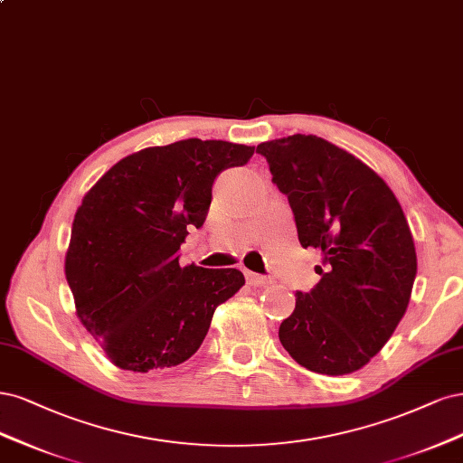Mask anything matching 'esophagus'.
<instances>
[{"instance_id": "obj_1", "label": "esophagus", "mask_w": 463, "mask_h": 463, "mask_svg": "<svg viewBox=\"0 0 463 463\" xmlns=\"http://www.w3.org/2000/svg\"><path fill=\"white\" fill-rule=\"evenodd\" d=\"M246 280H248V285H251V287H265V285H269V282H271L269 277H263V275L251 273V271H246Z\"/></svg>"}]
</instances>
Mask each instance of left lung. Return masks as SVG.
<instances>
[{
  "label": "left lung",
  "instance_id": "left-lung-1",
  "mask_svg": "<svg viewBox=\"0 0 463 463\" xmlns=\"http://www.w3.org/2000/svg\"><path fill=\"white\" fill-rule=\"evenodd\" d=\"M258 154L288 198L298 241L323 253L321 280L296 292L280 345L313 373L348 375L381 352L408 309L417 256L406 215L375 171L313 134L261 142Z\"/></svg>",
  "mask_w": 463,
  "mask_h": 463
}]
</instances>
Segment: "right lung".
Returning a JSON list of instances; mask_svg holds the SVG:
<instances>
[{
	"instance_id": "right-lung-1",
	"label": "right lung",
	"mask_w": 463,
	"mask_h": 463,
	"mask_svg": "<svg viewBox=\"0 0 463 463\" xmlns=\"http://www.w3.org/2000/svg\"><path fill=\"white\" fill-rule=\"evenodd\" d=\"M253 146L188 138L123 157L74 213L65 277L77 316L113 365L147 373L198 352L217 306L244 287L238 269L178 263L200 229L215 176Z\"/></svg>"
}]
</instances>
